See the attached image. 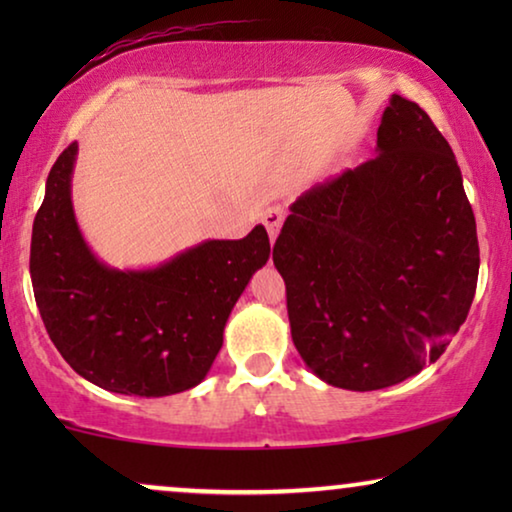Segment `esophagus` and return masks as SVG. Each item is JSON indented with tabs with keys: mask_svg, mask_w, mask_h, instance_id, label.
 Listing matches in <instances>:
<instances>
[{
	"mask_svg": "<svg viewBox=\"0 0 512 512\" xmlns=\"http://www.w3.org/2000/svg\"><path fill=\"white\" fill-rule=\"evenodd\" d=\"M261 219L265 223V228H268V235L275 240V237L279 235V228H282V223H284V207H279V205L268 207L261 214Z\"/></svg>",
	"mask_w": 512,
	"mask_h": 512,
	"instance_id": "1",
	"label": "esophagus"
}]
</instances>
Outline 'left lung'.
Here are the masks:
<instances>
[{"label": "left lung", "mask_w": 512, "mask_h": 512, "mask_svg": "<svg viewBox=\"0 0 512 512\" xmlns=\"http://www.w3.org/2000/svg\"><path fill=\"white\" fill-rule=\"evenodd\" d=\"M375 151L300 195L272 249L293 345L319 380L349 391L436 363L480 270L464 179L429 114L391 95Z\"/></svg>", "instance_id": "obj_1"}]
</instances>
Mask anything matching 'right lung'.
Returning <instances> with one entry per match:
<instances>
[{"mask_svg":"<svg viewBox=\"0 0 512 512\" xmlns=\"http://www.w3.org/2000/svg\"><path fill=\"white\" fill-rule=\"evenodd\" d=\"M72 142L51 167L32 226L30 275L48 335L69 366L125 396H170L205 380L251 275L270 258L256 226L242 240H205L146 270L104 265L72 205Z\"/></svg>","mask_w":512,"mask_h":512,"instance_id":"1","label":"right lung"}]
</instances>
